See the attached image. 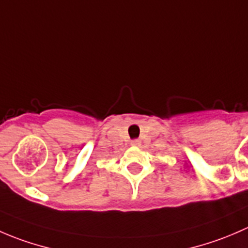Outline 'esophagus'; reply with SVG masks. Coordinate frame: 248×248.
I'll return each instance as SVG.
<instances>
[{
  "instance_id": "1",
  "label": "esophagus",
  "mask_w": 248,
  "mask_h": 248,
  "mask_svg": "<svg viewBox=\"0 0 248 248\" xmlns=\"http://www.w3.org/2000/svg\"><path fill=\"white\" fill-rule=\"evenodd\" d=\"M140 144H141V141H140L139 139H134L131 141L132 146H140Z\"/></svg>"
}]
</instances>
